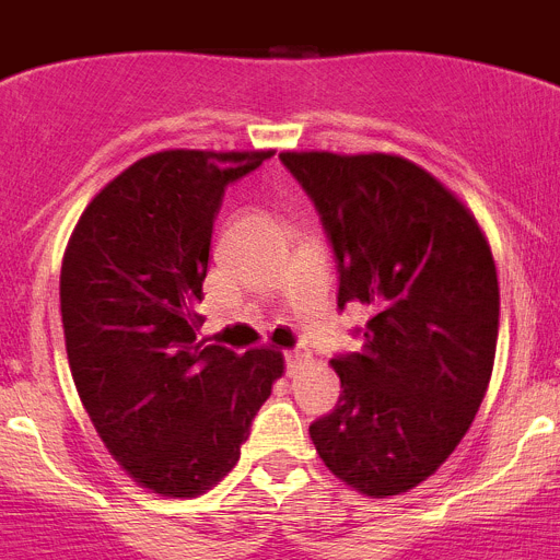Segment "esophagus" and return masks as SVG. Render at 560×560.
Masks as SVG:
<instances>
[{"mask_svg":"<svg viewBox=\"0 0 560 560\" xmlns=\"http://www.w3.org/2000/svg\"><path fill=\"white\" fill-rule=\"evenodd\" d=\"M311 355H308V350H303V348H291V350H285V370H289V373H296V370L303 368L305 361H308Z\"/></svg>","mask_w":560,"mask_h":560,"instance_id":"esophagus-1","label":"esophagus"}]
</instances>
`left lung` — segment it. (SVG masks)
<instances>
[{
    "mask_svg": "<svg viewBox=\"0 0 560 560\" xmlns=\"http://www.w3.org/2000/svg\"><path fill=\"white\" fill-rule=\"evenodd\" d=\"M339 264L336 303L373 311L361 353L330 359L341 395L311 423L316 454L373 499L432 477L491 381L499 280L471 210L393 153L285 151Z\"/></svg>",
    "mask_w": 560,
    "mask_h": 560,
    "instance_id": "1",
    "label": "left lung"
}]
</instances>
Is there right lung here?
Returning <instances> with one entry per match:
<instances>
[{"label":"right lung","instance_id":"obj_1","mask_svg":"<svg viewBox=\"0 0 560 560\" xmlns=\"http://www.w3.org/2000/svg\"><path fill=\"white\" fill-rule=\"evenodd\" d=\"M271 151H160L89 201L61 266L67 359L83 409L142 488L199 497L235 468L283 353L196 341L226 185Z\"/></svg>","mask_w":560,"mask_h":560}]
</instances>
